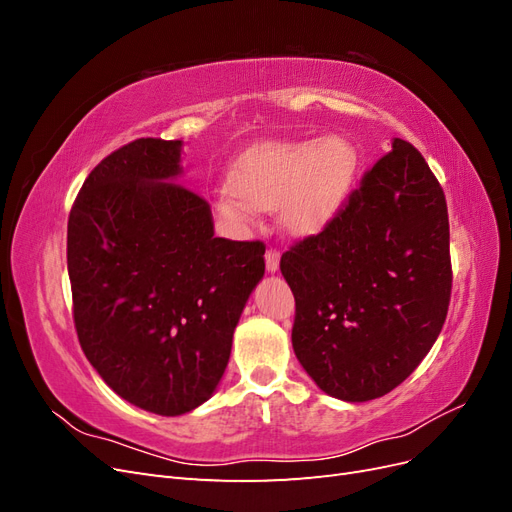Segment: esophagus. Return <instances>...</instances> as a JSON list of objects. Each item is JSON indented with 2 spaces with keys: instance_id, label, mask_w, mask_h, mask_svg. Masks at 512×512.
<instances>
[{
  "instance_id": "esophagus-1",
  "label": "esophagus",
  "mask_w": 512,
  "mask_h": 512,
  "mask_svg": "<svg viewBox=\"0 0 512 512\" xmlns=\"http://www.w3.org/2000/svg\"><path fill=\"white\" fill-rule=\"evenodd\" d=\"M265 267L269 273H275L277 269H280V252L277 250H267L265 254Z\"/></svg>"
}]
</instances>
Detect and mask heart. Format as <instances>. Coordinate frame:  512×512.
Here are the masks:
<instances>
[{
  "instance_id": "heart-1",
  "label": "heart",
  "mask_w": 512,
  "mask_h": 512,
  "mask_svg": "<svg viewBox=\"0 0 512 512\" xmlns=\"http://www.w3.org/2000/svg\"><path fill=\"white\" fill-rule=\"evenodd\" d=\"M359 168L356 149L342 136L305 138L247 151L230 175V190L218 196L228 220L245 222L250 207L273 211L294 235H314L342 209Z\"/></svg>"
}]
</instances>
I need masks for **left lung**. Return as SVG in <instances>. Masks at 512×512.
Listing matches in <instances>:
<instances>
[{
  "label": "left lung",
  "mask_w": 512,
  "mask_h": 512,
  "mask_svg": "<svg viewBox=\"0 0 512 512\" xmlns=\"http://www.w3.org/2000/svg\"><path fill=\"white\" fill-rule=\"evenodd\" d=\"M391 145L320 235L280 262L297 303L294 354L320 391L350 404L412 374L451 301L444 192L418 149Z\"/></svg>",
  "instance_id": "1"
}]
</instances>
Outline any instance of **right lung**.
<instances>
[{
	"label": "right lung",
	"mask_w": 512,
	"mask_h": 512,
	"mask_svg": "<svg viewBox=\"0 0 512 512\" xmlns=\"http://www.w3.org/2000/svg\"><path fill=\"white\" fill-rule=\"evenodd\" d=\"M181 141L138 138L104 158L68 220L74 327L87 361L162 416L215 393L265 245L213 237L209 205L177 179Z\"/></svg>",
	"instance_id": "1"
}]
</instances>
